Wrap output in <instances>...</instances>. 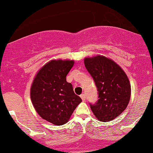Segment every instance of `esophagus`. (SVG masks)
I'll list each match as a JSON object with an SVG mask.
<instances>
[{
  "instance_id": "esophagus-1",
  "label": "esophagus",
  "mask_w": 153,
  "mask_h": 153,
  "mask_svg": "<svg viewBox=\"0 0 153 153\" xmlns=\"http://www.w3.org/2000/svg\"><path fill=\"white\" fill-rule=\"evenodd\" d=\"M80 97L81 99H82V100L85 101V100H86V95H85V94H81Z\"/></svg>"
}]
</instances>
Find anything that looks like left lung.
<instances>
[{
  "mask_svg": "<svg viewBox=\"0 0 153 153\" xmlns=\"http://www.w3.org/2000/svg\"><path fill=\"white\" fill-rule=\"evenodd\" d=\"M84 64L93 76L99 100L90 104L92 112L101 122H109L126 109L131 97V85L124 70L102 55L86 57Z\"/></svg>",
  "mask_w": 153,
  "mask_h": 153,
  "instance_id": "obj_1",
  "label": "left lung"
}]
</instances>
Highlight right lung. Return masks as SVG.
Returning <instances> with one entry per match:
<instances>
[{
  "label": "right lung",
  "instance_id": "obj_1",
  "mask_svg": "<svg viewBox=\"0 0 153 153\" xmlns=\"http://www.w3.org/2000/svg\"><path fill=\"white\" fill-rule=\"evenodd\" d=\"M74 60H52L36 73L30 87V99L42 119L56 126L67 123L82 102L66 76Z\"/></svg>",
  "mask_w": 153,
  "mask_h": 153
}]
</instances>
